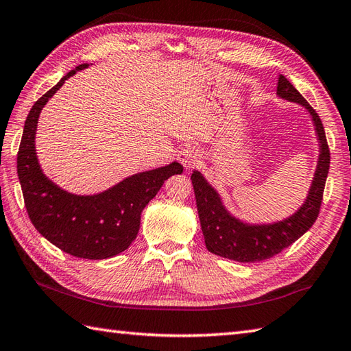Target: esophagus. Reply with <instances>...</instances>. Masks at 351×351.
<instances>
[{
	"instance_id": "34e87169",
	"label": "esophagus",
	"mask_w": 351,
	"mask_h": 351,
	"mask_svg": "<svg viewBox=\"0 0 351 351\" xmlns=\"http://www.w3.org/2000/svg\"><path fill=\"white\" fill-rule=\"evenodd\" d=\"M178 160L182 164L185 169H191L197 164L199 160V152L197 149L193 146H185L180 152H178Z\"/></svg>"
}]
</instances>
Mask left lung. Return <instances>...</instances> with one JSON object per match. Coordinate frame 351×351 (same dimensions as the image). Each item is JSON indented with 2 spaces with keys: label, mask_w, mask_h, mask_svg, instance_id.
Returning <instances> with one entry per match:
<instances>
[{
  "label": "left lung",
  "mask_w": 351,
  "mask_h": 351,
  "mask_svg": "<svg viewBox=\"0 0 351 351\" xmlns=\"http://www.w3.org/2000/svg\"><path fill=\"white\" fill-rule=\"evenodd\" d=\"M277 94L281 99L300 103L307 109L312 115L313 126L319 140V158L311 190H308L306 202L297 213L276 223H245L226 211L221 196L199 171L195 170L191 173L205 246L216 256L234 260V262L254 263L277 256L278 252L303 236L307 230H311L319 215L322 193H324L328 167H330V150H328L324 126L317 111L308 105L307 100L283 74L278 75Z\"/></svg>",
  "instance_id": "8db88e82"
}]
</instances>
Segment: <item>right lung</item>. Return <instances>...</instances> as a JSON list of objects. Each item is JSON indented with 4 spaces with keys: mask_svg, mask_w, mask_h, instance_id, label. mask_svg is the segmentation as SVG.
<instances>
[{
    "mask_svg": "<svg viewBox=\"0 0 351 351\" xmlns=\"http://www.w3.org/2000/svg\"><path fill=\"white\" fill-rule=\"evenodd\" d=\"M88 64L75 66L47 91L27 115L18 150V178L32 223L48 242L70 256L89 260L114 257L128 250L140 230L141 211L167 178L182 173L180 162L141 171L93 196L68 193L43 173L34 149L39 114L48 99Z\"/></svg>",
    "mask_w": 351,
    "mask_h": 351,
    "instance_id": "add662e5",
    "label": "right lung"
}]
</instances>
